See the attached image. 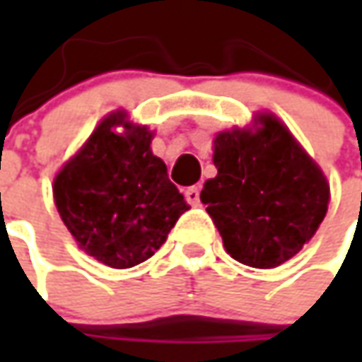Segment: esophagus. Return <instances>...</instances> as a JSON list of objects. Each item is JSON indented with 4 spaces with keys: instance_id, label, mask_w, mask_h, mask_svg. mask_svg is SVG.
Instances as JSON below:
<instances>
[{
    "instance_id": "obj_1",
    "label": "esophagus",
    "mask_w": 362,
    "mask_h": 362,
    "mask_svg": "<svg viewBox=\"0 0 362 362\" xmlns=\"http://www.w3.org/2000/svg\"><path fill=\"white\" fill-rule=\"evenodd\" d=\"M185 199H187L191 205H199V187L195 185V187H189L185 191Z\"/></svg>"
}]
</instances>
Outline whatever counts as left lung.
I'll return each mask as SVG.
<instances>
[{
  "instance_id": "1",
  "label": "left lung",
  "mask_w": 362,
  "mask_h": 362,
  "mask_svg": "<svg viewBox=\"0 0 362 362\" xmlns=\"http://www.w3.org/2000/svg\"><path fill=\"white\" fill-rule=\"evenodd\" d=\"M256 129L217 132L202 202L233 259L276 268L310 242L327 216L330 187L320 167L274 115Z\"/></svg>"
}]
</instances>
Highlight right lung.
<instances>
[{
    "instance_id": "1",
    "label": "right lung",
    "mask_w": 362,
    "mask_h": 362,
    "mask_svg": "<svg viewBox=\"0 0 362 362\" xmlns=\"http://www.w3.org/2000/svg\"><path fill=\"white\" fill-rule=\"evenodd\" d=\"M151 141L124 110L110 112L54 179V202L78 247L117 270L153 256L189 209Z\"/></svg>"
}]
</instances>
